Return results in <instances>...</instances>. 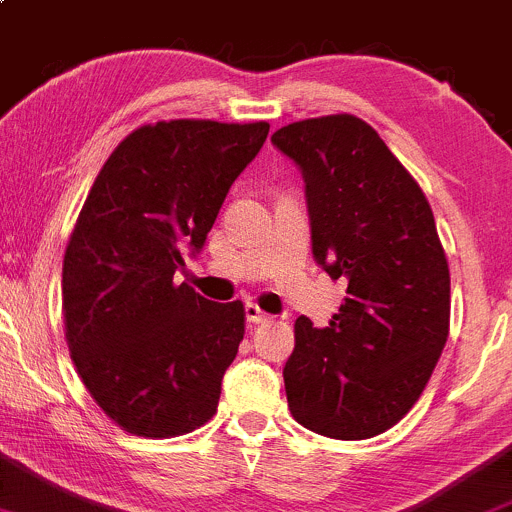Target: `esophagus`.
Returning a JSON list of instances; mask_svg holds the SVG:
<instances>
[{
    "instance_id": "1",
    "label": "esophagus",
    "mask_w": 512,
    "mask_h": 512,
    "mask_svg": "<svg viewBox=\"0 0 512 512\" xmlns=\"http://www.w3.org/2000/svg\"><path fill=\"white\" fill-rule=\"evenodd\" d=\"M244 310H246V320H249L251 324H263V322L271 320V315H268V312H263L256 302H246Z\"/></svg>"
}]
</instances>
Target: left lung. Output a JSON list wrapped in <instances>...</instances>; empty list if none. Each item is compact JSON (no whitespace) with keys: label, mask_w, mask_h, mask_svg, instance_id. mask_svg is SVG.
<instances>
[{"label":"left lung","mask_w":512,"mask_h":512,"mask_svg":"<svg viewBox=\"0 0 512 512\" xmlns=\"http://www.w3.org/2000/svg\"><path fill=\"white\" fill-rule=\"evenodd\" d=\"M305 178L312 254L346 298L329 327L295 320L288 408L307 430L368 439L417 403L449 337V266L425 192L354 114L271 136Z\"/></svg>","instance_id":"8db88e82"}]
</instances>
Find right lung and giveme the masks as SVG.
<instances>
[{
  "label": "right lung",
  "mask_w": 512,
  "mask_h": 512,
  "mask_svg": "<svg viewBox=\"0 0 512 512\" xmlns=\"http://www.w3.org/2000/svg\"><path fill=\"white\" fill-rule=\"evenodd\" d=\"M266 136V122L139 126L82 205L63 258L65 339L85 388L126 432L178 437L217 412L244 305L173 278Z\"/></svg>",
  "instance_id": "obj_1"
}]
</instances>
